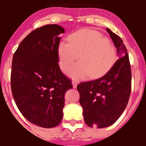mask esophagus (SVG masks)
Returning <instances> with one entry per match:
<instances>
[{
  "label": "esophagus",
  "instance_id": "34e87169",
  "mask_svg": "<svg viewBox=\"0 0 146 146\" xmlns=\"http://www.w3.org/2000/svg\"><path fill=\"white\" fill-rule=\"evenodd\" d=\"M72 86H73V88H76L77 86V81H76V80L72 81Z\"/></svg>",
  "mask_w": 146,
  "mask_h": 146
}]
</instances>
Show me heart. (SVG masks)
I'll use <instances>...</instances> for the list:
<instances>
[{"label":"heart","instance_id":"heart-1","mask_svg":"<svg viewBox=\"0 0 146 146\" xmlns=\"http://www.w3.org/2000/svg\"><path fill=\"white\" fill-rule=\"evenodd\" d=\"M67 42L68 44L60 42L58 45V64L60 70L66 73L76 59L79 60L69 72L72 78L82 79L88 75L91 79L100 78L116 62V50L113 42L97 31L80 30L69 35Z\"/></svg>","mask_w":146,"mask_h":146}]
</instances>
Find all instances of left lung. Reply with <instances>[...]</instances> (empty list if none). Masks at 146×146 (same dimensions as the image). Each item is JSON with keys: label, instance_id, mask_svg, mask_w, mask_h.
<instances>
[{"label": "left lung", "instance_id": "8db88e82", "mask_svg": "<svg viewBox=\"0 0 146 146\" xmlns=\"http://www.w3.org/2000/svg\"><path fill=\"white\" fill-rule=\"evenodd\" d=\"M107 31L119 58L102 77L80 82L77 87L85 122L90 127L104 128L114 123L124 111L131 90V66L126 47L118 35L109 28Z\"/></svg>", "mask_w": 146, "mask_h": 146}]
</instances>
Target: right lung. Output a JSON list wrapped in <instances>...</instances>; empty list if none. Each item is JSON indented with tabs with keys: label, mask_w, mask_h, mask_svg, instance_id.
<instances>
[{
	"label": "right lung",
	"mask_w": 146,
	"mask_h": 146,
	"mask_svg": "<svg viewBox=\"0 0 146 146\" xmlns=\"http://www.w3.org/2000/svg\"><path fill=\"white\" fill-rule=\"evenodd\" d=\"M64 32L55 24L33 30L13 55L11 88L15 103L27 120L44 128L60 123L64 95L72 88V80L58 65L59 35Z\"/></svg>",
	"instance_id": "add662e5"
}]
</instances>
